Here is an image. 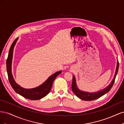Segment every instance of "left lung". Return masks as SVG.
<instances>
[{"label":"left lung","instance_id":"8db88e82","mask_svg":"<svg viewBox=\"0 0 124 124\" xmlns=\"http://www.w3.org/2000/svg\"><path fill=\"white\" fill-rule=\"evenodd\" d=\"M119 68V62H117V65H116V71L115 72V75L114 78L112 80L111 83L108 85L106 87L102 89V90H100V91L94 92V93H89L87 92H84L81 91L80 89H78V86L77 84L75 76H73L72 78V86H71V88H72V90L74 93H75L78 98L80 99L83 100L85 101H91L96 100L97 99H98L101 96H103L104 95L106 94V93H108L110 91V89L113 86L114 81L115 80V78L116 77V75L117 74L118 70Z\"/></svg>","mask_w":124,"mask_h":124}]
</instances>
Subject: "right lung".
Returning <instances> with one entry per match:
<instances>
[{
  "label": "right lung",
  "instance_id": "right-lung-1",
  "mask_svg": "<svg viewBox=\"0 0 124 124\" xmlns=\"http://www.w3.org/2000/svg\"><path fill=\"white\" fill-rule=\"evenodd\" d=\"M17 40L18 38L14 40L11 45L9 52L8 58L7 59V71L9 82L15 92L21 96L24 97V98L33 100L40 99L46 96L50 93L54 80L58 75L62 73V71H57L53 74L51 75L44 83L35 88L28 89L24 88L18 85L14 80L12 73V62L13 50Z\"/></svg>",
  "mask_w": 124,
  "mask_h": 124
}]
</instances>
